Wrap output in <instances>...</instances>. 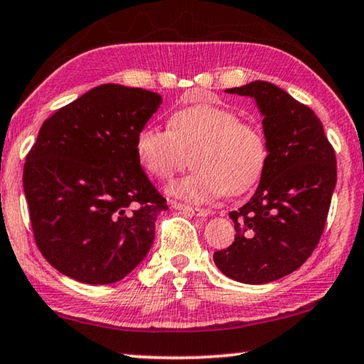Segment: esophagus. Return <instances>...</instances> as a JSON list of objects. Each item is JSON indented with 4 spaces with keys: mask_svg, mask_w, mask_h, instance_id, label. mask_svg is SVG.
Returning a JSON list of instances; mask_svg holds the SVG:
<instances>
[{
    "mask_svg": "<svg viewBox=\"0 0 364 364\" xmlns=\"http://www.w3.org/2000/svg\"><path fill=\"white\" fill-rule=\"evenodd\" d=\"M173 208L178 210H183V213H189L196 217H205L210 214L209 209H203V208H194V205H188V204H181V203H173Z\"/></svg>",
    "mask_w": 364,
    "mask_h": 364,
    "instance_id": "34e87169",
    "label": "esophagus"
}]
</instances>
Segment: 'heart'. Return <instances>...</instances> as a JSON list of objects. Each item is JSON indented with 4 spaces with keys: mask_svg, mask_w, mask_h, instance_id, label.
Here are the masks:
<instances>
[{
    "mask_svg": "<svg viewBox=\"0 0 364 364\" xmlns=\"http://www.w3.org/2000/svg\"><path fill=\"white\" fill-rule=\"evenodd\" d=\"M135 151L149 175L170 180L191 155L196 170L170 184L176 198L205 203L222 193L237 196L262 178L268 142L262 127L242 121L235 111L214 105H193L173 112L168 129L142 127Z\"/></svg>",
    "mask_w": 364,
    "mask_h": 364,
    "instance_id": "b5f03b06",
    "label": "heart"
}]
</instances>
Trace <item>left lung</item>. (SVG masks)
I'll return each mask as SVG.
<instances>
[{"label":"left lung","instance_id":"left-lung-1","mask_svg":"<svg viewBox=\"0 0 364 364\" xmlns=\"http://www.w3.org/2000/svg\"><path fill=\"white\" fill-rule=\"evenodd\" d=\"M227 93L255 97L263 114L268 161L253 198L232 210L235 240L214 253L229 278L271 283L296 271L318 245L337 183V159L311 107L268 81Z\"/></svg>","mask_w":364,"mask_h":364}]
</instances>
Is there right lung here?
I'll return each mask as SVG.
<instances>
[{
  "label": "right lung",
  "instance_id": "right-lung-1",
  "mask_svg": "<svg viewBox=\"0 0 364 364\" xmlns=\"http://www.w3.org/2000/svg\"><path fill=\"white\" fill-rule=\"evenodd\" d=\"M160 102L107 83L43 121L23 184L36 245L62 274L116 283L149 253L168 205L140 166L135 137Z\"/></svg>",
  "mask_w": 364,
  "mask_h": 364
}]
</instances>
